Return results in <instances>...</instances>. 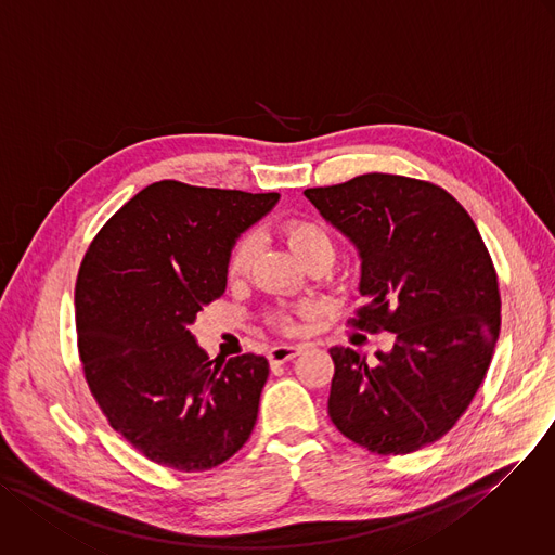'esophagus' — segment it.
I'll list each match as a JSON object with an SVG mask.
<instances>
[{"label":"esophagus","mask_w":555,"mask_h":555,"mask_svg":"<svg viewBox=\"0 0 555 555\" xmlns=\"http://www.w3.org/2000/svg\"><path fill=\"white\" fill-rule=\"evenodd\" d=\"M301 346H275L269 350L271 365H282L286 361H293L297 354H301Z\"/></svg>","instance_id":"obj_1"}]
</instances>
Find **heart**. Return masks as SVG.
Listing matches in <instances>:
<instances>
[{
  "label": "heart",
  "mask_w": 555,
  "mask_h": 555,
  "mask_svg": "<svg viewBox=\"0 0 555 555\" xmlns=\"http://www.w3.org/2000/svg\"><path fill=\"white\" fill-rule=\"evenodd\" d=\"M282 232H284L286 243L291 245V249L295 251V256L299 260H306L308 256H312L317 251L335 254V243H332L330 232L323 225L314 223V220L293 218L284 225ZM256 249H258V243L254 236H245L236 243V247L232 249L230 260H228V278L230 280H241L249 273L251 262L256 258ZM275 323L286 332L295 330V321L288 312H278Z\"/></svg>",
  "instance_id": "b5f03b06"
}]
</instances>
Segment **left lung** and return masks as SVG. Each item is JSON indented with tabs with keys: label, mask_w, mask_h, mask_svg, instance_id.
Here are the masks:
<instances>
[{
	"label": "left lung",
	"mask_w": 555,
	"mask_h": 555,
	"mask_svg": "<svg viewBox=\"0 0 555 555\" xmlns=\"http://www.w3.org/2000/svg\"><path fill=\"white\" fill-rule=\"evenodd\" d=\"M304 196L357 249L359 327L393 332L378 363L335 346L327 413L354 444L406 455L453 428L490 367L499 282L468 211L433 183L370 172Z\"/></svg>",
	"instance_id": "obj_1"
}]
</instances>
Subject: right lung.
I'll use <instances>...</instances> for the list:
<instances>
[{
	"mask_svg": "<svg viewBox=\"0 0 555 555\" xmlns=\"http://www.w3.org/2000/svg\"><path fill=\"white\" fill-rule=\"evenodd\" d=\"M278 201V192L157 181L85 254L76 282L85 378L111 426L155 464L214 468L254 430L269 361L211 365L190 325L225 293L234 245Z\"/></svg>",
	"mask_w": 555,
	"mask_h": 555,
	"instance_id": "add662e5",
	"label": "right lung"
}]
</instances>
